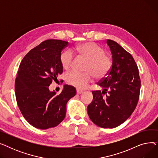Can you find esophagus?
<instances>
[{"mask_svg": "<svg viewBox=\"0 0 158 158\" xmlns=\"http://www.w3.org/2000/svg\"><path fill=\"white\" fill-rule=\"evenodd\" d=\"M76 92H77V94H82V92H83V91L79 89V88H77V89H76Z\"/></svg>", "mask_w": 158, "mask_h": 158, "instance_id": "34e87169", "label": "esophagus"}]
</instances>
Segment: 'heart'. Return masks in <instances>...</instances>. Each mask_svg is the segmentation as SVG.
Segmentation results:
<instances>
[{
	"label": "heart",
	"instance_id": "1",
	"mask_svg": "<svg viewBox=\"0 0 158 158\" xmlns=\"http://www.w3.org/2000/svg\"><path fill=\"white\" fill-rule=\"evenodd\" d=\"M74 55L83 58L86 61L83 73L70 72L66 76V82L71 86L84 88L92 82L94 76L97 80L105 78L113 65L111 56L105 53L102 47L93 42H85L77 45L71 51L66 50L60 56V61L64 70L70 69L74 62Z\"/></svg>",
	"mask_w": 158,
	"mask_h": 158
}]
</instances>
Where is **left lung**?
Here are the masks:
<instances>
[{"mask_svg":"<svg viewBox=\"0 0 158 158\" xmlns=\"http://www.w3.org/2000/svg\"><path fill=\"white\" fill-rule=\"evenodd\" d=\"M113 57L112 68L93 91L94 98L87 107L89 118L102 128H114L125 122L137 106L141 80L137 64L131 54L116 41L107 40Z\"/></svg>","mask_w":158,"mask_h":158,"instance_id":"8db88e82","label":"left lung"}]
</instances>
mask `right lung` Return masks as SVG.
I'll return each mask as SVG.
<instances>
[{
	"label": "right lung",
	"mask_w": 158,
	"mask_h": 158,
	"mask_svg": "<svg viewBox=\"0 0 158 158\" xmlns=\"http://www.w3.org/2000/svg\"><path fill=\"white\" fill-rule=\"evenodd\" d=\"M69 42L47 40L22 59L16 74L15 96L19 109L31 126L40 129L57 126L64 120L66 104L76 94L74 87L65 85L61 94L48 87L63 73L60 56Z\"/></svg>",
	"instance_id": "right-lung-1"
}]
</instances>
